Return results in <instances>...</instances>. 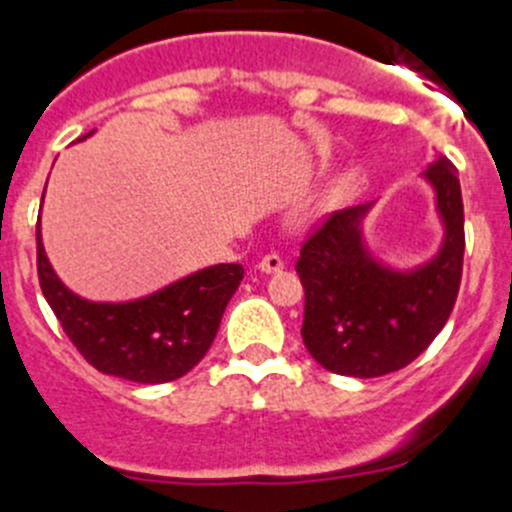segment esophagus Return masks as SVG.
Segmentation results:
<instances>
[{
    "label": "esophagus",
    "instance_id": "obj_1",
    "mask_svg": "<svg viewBox=\"0 0 512 512\" xmlns=\"http://www.w3.org/2000/svg\"><path fill=\"white\" fill-rule=\"evenodd\" d=\"M282 267H285V262H282V257L275 255V252H270V255H265L260 260V270L267 272V275H270V272H280Z\"/></svg>",
    "mask_w": 512,
    "mask_h": 512
}]
</instances>
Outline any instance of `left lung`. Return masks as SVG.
<instances>
[{"label":"left lung","instance_id":"8db88e82","mask_svg":"<svg viewBox=\"0 0 512 512\" xmlns=\"http://www.w3.org/2000/svg\"><path fill=\"white\" fill-rule=\"evenodd\" d=\"M438 192L445 242L413 272L377 265L362 245L370 205L332 212L302 242L297 275L305 287L302 342L325 370L380 377L428 350L453 312L463 277L465 215L460 180L448 160L425 170Z\"/></svg>","mask_w":512,"mask_h":512}]
</instances>
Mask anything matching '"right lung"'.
<instances>
[{
  "label": "right lung",
  "instance_id": "obj_1",
  "mask_svg": "<svg viewBox=\"0 0 512 512\" xmlns=\"http://www.w3.org/2000/svg\"><path fill=\"white\" fill-rule=\"evenodd\" d=\"M37 275L59 325L89 365L157 385L177 380L205 357L245 270L235 262L215 265L142 300L89 302L54 275L37 225Z\"/></svg>",
  "mask_w": 512,
  "mask_h": 512
}]
</instances>
